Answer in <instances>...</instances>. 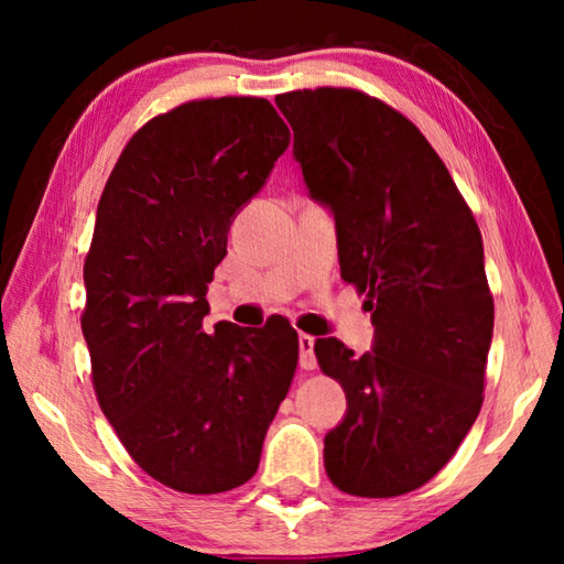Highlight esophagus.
Listing matches in <instances>:
<instances>
[{"instance_id": "34e87169", "label": "esophagus", "mask_w": 564, "mask_h": 564, "mask_svg": "<svg viewBox=\"0 0 564 564\" xmlns=\"http://www.w3.org/2000/svg\"><path fill=\"white\" fill-rule=\"evenodd\" d=\"M299 346H301V368L303 370L316 368L318 362H316V352H313V346H316V338L308 336V333H301Z\"/></svg>"}]
</instances>
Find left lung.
Returning a JSON list of instances; mask_svg holds the SVG:
<instances>
[{
	"instance_id": "obj_1",
	"label": "left lung",
	"mask_w": 564,
	"mask_h": 564,
	"mask_svg": "<svg viewBox=\"0 0 564 564\" xmlns=\"http://www.w3.org/2000/svg\"><path fill=\"white\" fill-rule=\"evenodd\" d=\"M293 156L336 218L340 279L366 293L373 350L318 338L346 390L323 463L338 490L395 498L443 470L482 405L492 293L482 236L443 159L413 121L358 89L279 94Z\"/></svg>"
}]
</instances>
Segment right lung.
I'll return each instance as SVG.
<instances>
[{"instance_id": "right-lung-1", "label": "right lung", "mask_w": 564, "mask_h": 564, "mask_svg": "<svg viewBox=\"0 0 564 564\" xmlns=\"http://www.w3.org/2000/svg\"><path fill=\"white\" fill-rule=\"evenodd\" d=\"M289 144L269 99L186 101L133 133L99 198L82 313L94 393L133 463L178 492L251 480L299 366L281 316L204 330L234 216Z\"/></svg>"}]
</instances>
